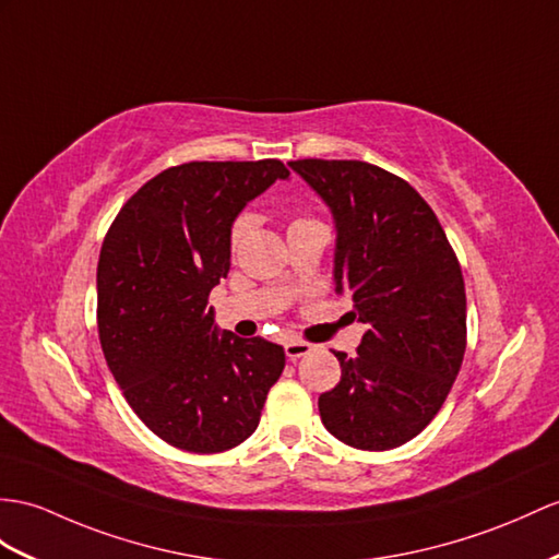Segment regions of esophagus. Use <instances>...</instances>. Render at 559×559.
Listing matches in <instances>:
<instances>
[{"mask_svg": "<svg viewBox=\"0 0 559 559\" xmlns=\"http://www.w3.org/2000/svg\"><path fill=\"white\" fill-rule=\"evenodd\" d=\"M312 350V346L308 344V342H287L284 344V353H287V358L289 360H298V358H304V356H308V353Z\"/></svg>", "mask_w": 559, "mask_h": 559, "instance_id": "1", "label": "esophagus"}]
</instances>
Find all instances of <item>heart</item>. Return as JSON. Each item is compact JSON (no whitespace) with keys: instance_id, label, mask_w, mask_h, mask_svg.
<instances>
[{"instance_id":"heart-1","label":"heart","mask_w":559,"mask_h":559,"mask_svg":"<svg viewBox=\"0 0 559 559\" xmlns=\"http://www.w3.org/2000/svg\"><path fill=\"white\" fill-rule=\"evenodd\" d=\"M301 221H306V217H298V221H294V223H301ZM249 233H251V217L249 215H239L237 221H235V225H233V233H229V249L237 251L241 243L247 241Z\"/></svg>"}]
</instances>
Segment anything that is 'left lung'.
Masks as SVG:
<instances>
[{
    "label": "left lung",
    "instance_id": "8db88e82",
    "mask_svg": "<svg viewBox=\"0 0 559 559\" xmlns=\"http://www.w3.org/2000/svg\"><path fill=\"white\" fill-rule=\"evenodd\" d=\"M336 223V294L367 324L342 382L320 396L326 431L391 451L437 417L467 348L465 280L437 213L403 177L365 160H292Z\"/></svg>",
    "mask_w": 559,
    "mask_h": 559
}]
</instances>
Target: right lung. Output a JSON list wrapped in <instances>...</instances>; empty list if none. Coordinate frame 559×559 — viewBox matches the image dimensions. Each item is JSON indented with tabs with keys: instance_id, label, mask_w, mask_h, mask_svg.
<instances>
[{
	"instance_id": "right-lung-1",
	"label": "right lung",
	"mask_w": 559,
	"mask_h": 559,
	"mask_svg": "<svg viewBox=\"0 0 559 559\" xmlns=\"http://www.w3.org/2000/svg\"><path fill=\"white\" fill-rule=\"evenodd\" d=\"M284 177L277 158L182 163L142 185L104 237V358L134 415L180 451L223 453L247 441L284 370L280 344L221 334L206 308L229 272L235 217Z\"/></svg>"
}]
</instances>
